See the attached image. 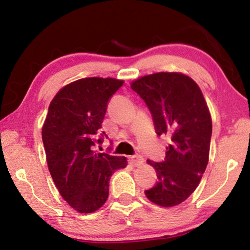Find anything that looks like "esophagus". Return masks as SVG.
Masks as SVG:
<instances>
[{
	"label": "esophagus",
	"mask_w": 250,
	"mask_h": 250,
	"mask_svg": "<svg viewBox=\"0 0 250 250\" xmlns=\"http://www.w3.org/2000/svg\"><path fill=\"white\" fill-rule=\"evenodd\" d=\"M129 161L130 164L133 165V166H141L142 164H144V158H142L141 156H131L129 157Z\"/></svg>",
	"instance_id": "34e87169"
}]
</instances>
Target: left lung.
I'll return each mask as SVG.
<instances>
[{
    "instance_id": "1",
    "label": "left lung",
    "mask_w": 250,
    "mask_h": 250,
    "mask_svg": "<svg viewBox=\"0 0 250 250\" xmlns=\"http://www.w3.org/2000/svg\"><path fill=\"white\" fill-rule=\"evenodd\" d=\"M151 112L158 136L171 139L164 161L148 160L158 182L145 193L162 207H172L195 191L208 165L211 117L197 83L175 72L146 75L132 82Z\"/></svg>"
}]
</instances>
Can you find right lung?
Returning <instances> with one entry per match:
<instances>
[{
    "label": "right lung",
    "instance_id": "obj_1",
    "mask_svg": "<svg viewBox=\"0 0 250 250\" xmlns=\"http://www.w3.org/2000/svg\"><path fill=\"white\" fill-rule=\"evenodd\" d=\"M124 84L111 78H85L65 85L49 106L42 128L51 177L66 203L79 212L102 207L112 173L125 168V157L97 152L104 131L102 122L109 99Z\"/></svg>",
    "mask_w": 250,
    "mask_h": 250
}]
</instances>
